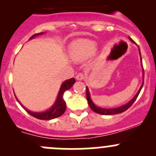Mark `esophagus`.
Instances as JSON below:
<instances>
[{"instance_id":"obj_1","label":"esophagus","mask_w":156,"mask_h":156,"mask_svg":"<svg viewBox=\"0 0 156 156\" xmlns=\"http://www.w3.org/2000/svg\"><path fill=\"white\" fill-rule=\"evenodd\" d=\"M76 79L78 81H82L83 79H84V75L82 73H79L76 75Z\"/></svg>"}]
</instances>
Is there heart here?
Here are the masks:
<instances>
[{"mask_svg":"<svg viewBox=\"0 0 156 156\" xmlns=\"http://www.w3.org/2000/svg\"><path fill=\"white\" fill-rule=\"evenodd\" d=\"M97 50V44L88 39H79L72 42L69 48L71 59L81 62L90 57Z\"/></svg>","mask_w":156,"mask_h":156,"instance_id":"b5f03b06","label":"heart"}]
</instances>
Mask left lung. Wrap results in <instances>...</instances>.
I'll use <instances>...</instances> for the list:
<instances>
[{"instance_id": "left-lung-1", "label": "left lung", "mask_w": 156, "mask_h": 156, "mask_svg": "<svg viewBox=\"0 0 156 156\" xmlns=\"http://www.w3.org/2000/svg\"><path fill=\"white\" fill-rule=\"evenodd\" d=\"M129 40H130L132 43H133L136 44V43H135V42L133 41L132 40L130 37H129ZM138 48H139V47H138ZM139 53H140V56L141 63H142V58H141V53H140V48H139ZM141 66H142V67H143L142 64H141ZM144 68H143V83H142V84H141V86H140V87L138 92L136 93V95H135L134 97H133V98H132L131 100H130V101H129L127 103H126L125 105H123V106H120V107L113 108H101V107H99V106H96V105L94 103V102L92 101V100H91L89 89H88L87 87H86V93H87V100L88 102V105H89V106L90 107V108L93 110V111L95 112L96 113H98V114H100V115H115V114H119V113L123 112L126 111V110L129 107H130V106H131V105L134 103V101L136 100V99L137 98L138 95H139L141 89H142L143 86H144Z\"/></svg>"}]
</instances>
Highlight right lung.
<instances>
[{
  "instance_id": "obj_1",
  "label": "right lung",
  "mask_w": 156,
  "mask_h": 156,
  "mask_svg": "<svg viewBox=\"0 0 156 156\" xmlns=\"http://www.w3.org/2000/svg\"><path fill=\"white\" fill-rule=\"evenodd\" d=\"M45 32H41V33H37V34H34V35L31 36V37L29 38V40H31V39L34 38L37 36L41 35V34H44ZM75 83V79L74 78H70V79L66 80V81H63V83L61 85L60 89H59V94H58L57 97H56V100L55 101V103H53V106H51L49 109L46 110L44 112H32L30 111V110L26 108V107L23 106V105L20 103V102L19 101L17 97H16V98L17 101L19 102L20 105L23 106V108H24V109H26V111L29 114L32 115L33 117L36 118V119H41V120H51V119H56V118L59 117V116L62 115L66 111V102L63 99V94L65 93V91H66L67 90H69L71 87L73 86V84ZM14 93V92H13Z\"/></svg>"
}]
</instances>
